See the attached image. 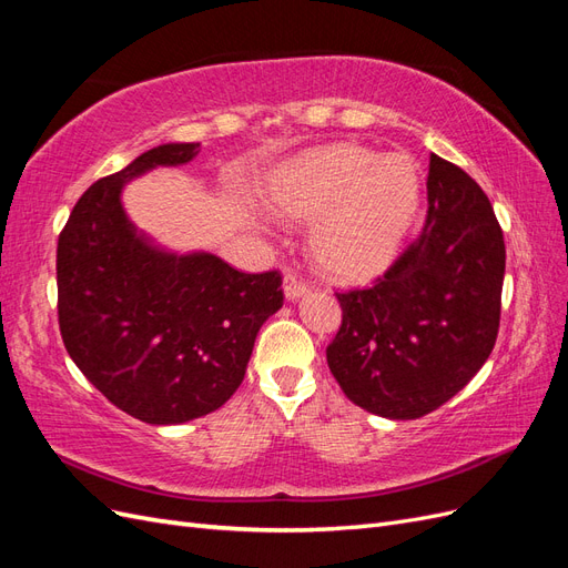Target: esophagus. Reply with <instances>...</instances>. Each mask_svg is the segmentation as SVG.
Wrapping results in <instances>:
<instances>
[{"instance_id":"34e87169","label":"esophagus","mask_w":568,"mask_h":568,"mask_svg":"<svg viewBox=\"0 0 568 568\" xmlns=\"http://www.w3.org/2000/svg\"><path fill=\"white\" fill-rule=\"evenodd\" d=\"M305 294H307L305 282L294 277V274H286V277H284V296H286V301H298Z\"/></svg>"}]
</instances>
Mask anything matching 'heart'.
I'll return each mask as SVG.
<instances>
[{"label": "heart", "instance_id": "1", "mask_svg": "<svg viewBox=\"0 0 568 568\" xmlns=\"http://www.w3.org/2000/svg\"><path fill=\"white\" fill-rule=\"evenodd\" d=\"M265 205L313 222L317 265L338 282H367L390 267L415 225L422 175L407 153H376L353 142L303 151L272 170Z\"/></svg>", "mask_w": 568, "mask_h": 568}]
</instances>
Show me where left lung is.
<instances>
[{
	"mask_svg": "<svg viewBox=\"0 0 568 568\" xmlns=\"http://www.w3.org/2000/svg\"><path fill=\"white\" fill-rule=\"evenodd\" d=\"M422 236L372 288L338 294L326 348L341 390L386 419H419L486 365L500 326L505 239L462 168L432 156Z\"/></svg>",
	"mask_w": 568,
	"mask_h": 568,
	"instance_id": "1",
	"label": "left lung"
}]
</instances>
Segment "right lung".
Returning <instances> with one entry per match:
<instances>
[{"label": "right lung", "instance_id": "obj_1", "mask_svg": "<svg viewBox=\"0 0 568 568\" xmlns=\"http://www.w3.org/2000/svg\"><path fill=\"white\" fill-rule=\"evenodd\" d=\"M194 142L136 156L80 196L59 236V326L88 382L130 417L170 426L211 415L244 382L261 326L280 311L277 272L244 274L209 251H173L130 220L125 186L192 163Z\"/></svg>", "mask_w": 568, "mask_h": 568}]
</instances>
